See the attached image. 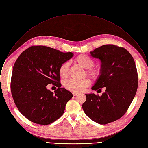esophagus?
Instances as JSON below:
<instances>
[{
	"label": "esophagus",
	"instance_id": "esophagus-1",
	"mask_svg": "<svg viewBox=\"0 0 148 148\" xmlns=\"http://www.w3.org/2000/svg\"><path fill=\"white\" fill-rule=\"evenodd\" d=\"M73 96H77L78 95V94L75 93V92H74V93H73Z\"/></svg>",
	"mask_w": 148,
	"mask_h": 148
}]
</instances>
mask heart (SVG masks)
<instances>
[{"label": "heart", "mask_w": 148, "mask_h": 148, "mask_svg": "<svg viewBox=\"0 0 148 148\" xmlns=\"http://www.w3.org/2000/svg\"><path fill=\"white\" fill-rule=\"evenodd\" d=\"M75 63L80 67L86 69V74L94 79H98L101 75V70L99 68H92L94 64V60L86 54H80L74 60ZM69 63L68 62L62 64L58 70L61 77L66 78L68 75L69 69ZM90 81L88 79H84L81 81L69 79L64 83L65 88L70 91L78 93L90 85Z\"/></svg>", "instance_id": "b5f03b06"}]
</instances>
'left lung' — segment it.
Wrapping results in <instances>:
<instances>
[{
    "mask_svg": "<svg viewBox=\"0 0 148 148\" xmlns=\"http://www.w3.org/2000/svg\"><path fill=\"white\" fill-rule=\"evenodd\" d=\"M101 61V75L92 90L100 91L86 94L82 109L90 119L99 124H107L121 118L128 110L136 94L138 78L135 61L128 50L112 45H103L90 51Z\"/></svg>",
    "mask_w": 148,
    "mask_h": 148,
    "instance_id": "1",
    "label": "left lung"
}]
</instances>
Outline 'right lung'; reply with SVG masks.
<instances>
[{"mask_svg": "<svg viewBox=\"0 0 148 148\" xmlns=\"http://www.w3.org/2000/svg\"><path fill=\"white\" fill-rule=\"evenodd\" d=\"M73 53H62L46 46H32L16 61L11 79V92L19 111L30 121L50 124L62 116L73 94L61 88L58 70ZM52 83L59 88H47Z\"/></svg>", "mask_w": 148, "mask_h": 148, "instance_id": "right-lung-1", "label": "right lung"}]
</instances>
